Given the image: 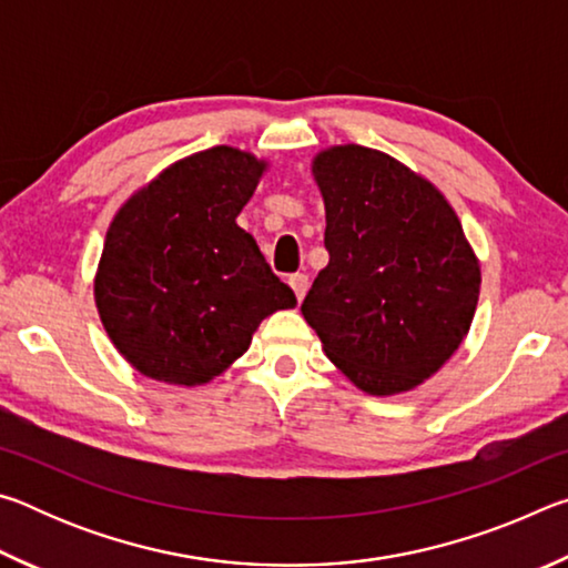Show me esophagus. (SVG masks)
Masks as SVG:
<instances>
[{
	"label": "esophagus",
	"instance_id": "34e87169",
	"mask_svg": "<svg viewBox=\"0 0 568 568\" xmlns=\"http://www.w3.org/2000/svg\"><path fill=\"white\" fill-rule=\"evenodd\" d=\"M287 283H291V287L295 291L297 301H303L305 293H307V275L305 273H295V275L287 277Z\"/></svg>",
	"mask_w": 568,
	"mask_h": 568
}]
</instances>
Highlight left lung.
<instances>
[{
    "label": "left lung",
    "mask_w": 568,
    "mask_h": 568,
    "mask_svg": "<svg viewBox=\"0 0 568 568\" xmlns=\"http://www.w3.org/2000/svg\"><path fill=\"white\" fill-rule=\"evenodd\" d=\"M331 261L301 305L361 390L396 396L434 376L474 321L480 267L440 190L386 152L315 155Z\"/></svg>",
    "instance_id": "1"
}]
</instances>
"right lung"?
<instances>
[{"label": "right lung", "mask_w": 568, "mask_h": 568, "mask_svg": "<svg viewBox=\"0 0 568 568\" xmlns=\"http://www.w3.org/2000/svg\"><path fill=\"white\" fill-rule=\"evenodd\" d=\"M267 168L217 145L175 162L110 223L94 303L114 348L142 376L203 386L250 348L295 293L235 223Z\"/></svg>", "instance_id": "right-lung-1"}]
</instances>
